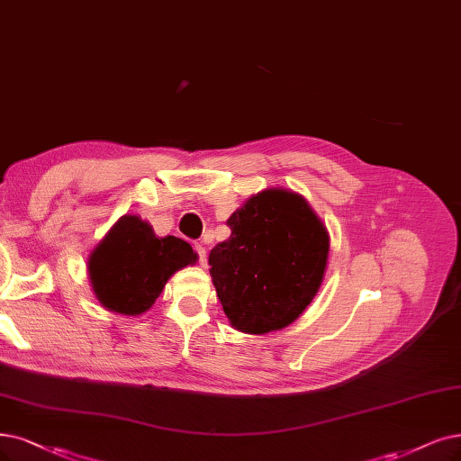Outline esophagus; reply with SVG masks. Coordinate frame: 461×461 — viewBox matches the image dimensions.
Listing matches in <instances>:
<instances>
[{
  "label": "esophagus",
  "instance_id": "1",
  "mask_svg": "<svg viewBox=\"0 0 461 461\" xmlns=\"http://www.w3.org/2000/svg\"><path fill=\"white\" fill-rule=\"evenodd\" d=\"M195 254H197V260L201 266H207V250L201 245H195Z\"/></svg>",
  "mask_w": 461,
  "mask_h": 461
}]
</instances>
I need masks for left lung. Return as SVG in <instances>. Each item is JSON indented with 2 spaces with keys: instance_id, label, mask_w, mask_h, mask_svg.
<instances>
[{
  "instance_id": "obj_1",
  "label": "left lung",
  "mask_w": 461,
  "mask_h": 461,
  "mask_svg": "<svg viewBox=\"0 0 461 461\" xmlns=\"http://www.w3.org/2000/svg\"><path fill=\"white\" fill-rule=\"evenodd\" d=\"M231 235L209 254L218 300L231 325L266 334L291 325L317 294L329 233L302 195L264 190L230 218Z\"/></svg>"
}]
</instances>
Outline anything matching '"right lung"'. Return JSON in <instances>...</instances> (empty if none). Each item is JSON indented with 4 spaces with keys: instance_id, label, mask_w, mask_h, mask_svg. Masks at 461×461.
Wrapping results in <instances>:
<instances>
[{
    "instance_id": "right-lung-1",
    "label": "right lung",
    "mask_w": 461,
    "mask_h": 461,
    "mask_svg": "<svg viewBox=\"0 0 461 461\" xmlns=\"http://www.w3.org/2000/svg\"><path fill=\"white\" fill-rule=\"evenodd\" d=\"M197 254L175 235L156 237L148 221L122 216L89 258L93 291L100 303L122 315L148 312L175 271Z\"/></svg>"
}]
</instances>
